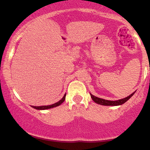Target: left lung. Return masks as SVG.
Here are the masks:
<instances>
[{
	"mask_svg": "<svg viewBox=\"0 0 150 150\" xmlns=\"http://www.w3.org/2000/svg\"><path fill=\"white\" fill-rule=\"evenodd\" d=\"M134 94H135V92H133L132 94H130V96L124 98V99H119V100H117V101L105 100V99H101V98L95 97V96L92 95V94H90V95H91V97H92V100L98 104L104 105V106H118V105H121V104H124L125 102H126V101H128V99H130V98Z\"/></svg>",
	"mask_w": 150,
	"mask_h": 150,
	"instance_id": "left-lung-1",
	"label": "left lung"
}]
</instances>
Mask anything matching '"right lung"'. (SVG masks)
Returning <instances> with one entry per match:
<instances>
[{"label": "right lung", "instance_id": "1", "mask_svg": "<svg viewBox=\"0 0 150 150\" xmlns=\"http://www.w3.org/2000/svg\"><path fill=\"white\" fill-rule=\"evenodd\" d=\"M65 96H66V94H65L64 96H63V97L62 98V99L60 100L59 101H58V102L55 103V104H51V105H49V106H32V107L34 108H36V109H38V110H44V109H49V108H53V107H56V106H59V105H61L62 103L63 102V101H65Z\"/></svg>", "mask_w": 150, "mask_h": 150}]
</instances>
